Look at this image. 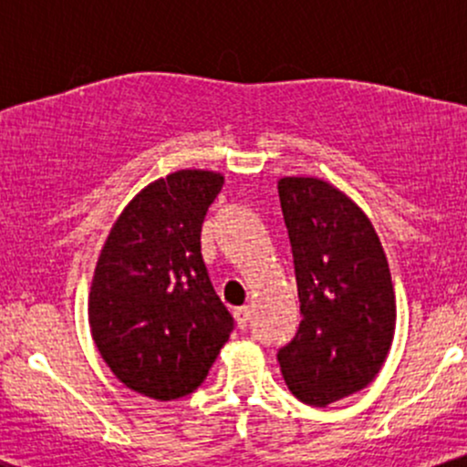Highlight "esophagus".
Segmentation results:
<instances>
[{
	"label": "esophagus",
	"mask_w": 467,
	"mask_h": 467,
	"mask_svg": "<svg viewBox=\"0 0 467 467\" xmlns=\"http://www.w3.org/2000/svg\"><path fill=\"white\" fill-rule=\"evenodd\" d=\"M234 320H237L239 329H245L250 323V307H239L234 309Z\"/></svg>",
	"instance_id": "34e87169"
}]
</instances>
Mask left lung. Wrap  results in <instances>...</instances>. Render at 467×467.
Returning a JSON list of instances; mask_svg holds the SVG:
<instances>
[{"instance_id": "1", "label": "left lung", "mask_w": 467, "mask_h": 467, "mask_svg": "<svg viewBox=\"0 0 467 467\" xmlns=\"http://www.w3.org/2000/svg\"><path fill=\"white\" fill-rule=\"evenodd\" d=\"M301 325L276 353L294 398L327 406L382 368L395 334L387 254L362 208L329 182L281 178Z\"/></svg>"}]
</instances>
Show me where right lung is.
Returning a JSON list of instances; mask_svg holds the SVG:
<instances>
[{"label": "right lung", "instance_id": "obj_1", "mask_svg": "<svg viewBox=\"0 0 467 467\" xmlns=\"http://www.w3.org/2000/svg\"><path fill=\"white\" fill-rule=\"evenodd\" d=\"M223 175L184 169L155 180L116 219L89 289L100 356L127 389L169 401L206 379L234 320L202 259V223Z\"/></svg>", "mask_w": 467, "mask_h": 467}]
</instances>
